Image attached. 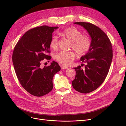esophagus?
Here are the masks:
<instances>
[{
  "instance_id": "esophagus-1",
  "label": "esophagus",
  "mask_w": 126,
  "mask_h": 126,
  "mask_svg": "<svg viewBox=\"0 0 126 126\" xmlns=\"http://www.w3.org/2000/svg\"><path fill=\"white\" fill-rule=\"evenodd\" d=\"M61 69H67L68 68L67 67L65 66L64 65H61Z\"/></svg>"
}]
</instances>
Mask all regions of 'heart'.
<instances>
[{
  "instance_id": "obj_1",
  "label": "heart",
  "mask_w": 126,
  "mask_h": 126,
  "mask_svg": "<svg viewBox=\"0 0 126 126\" xmlns=\"http://www.w3.org/2000/svg\"><path fill=\"white\" fill-rule=\"evenodd\" d=\"M62 34L71 42V48L75 51L78 56H84L89 50L91 45L90 37L88 35H82V32L76 28H68L63 31ZM49 45L52 49L57 48L58 39L56 36L52 37ZM75 57V54L72 51H60L54 56L55 60L64 66L69 65Z\"/></svg>"
}]
</instances>
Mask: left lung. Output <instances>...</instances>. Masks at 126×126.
Segmentation results:
<instances>
[{
    "label": "left lung",
    "instance_id": "1",
    "mask_svg": "<svg viewBox=\"0 0 126 126\" xmlns=\"http://www.w3.org/2000/svg\"><path fill=\"white\" fill-rule=\"evenodd\" d=\"M74 23L83 26L91 39L89 50L80 59L86 63L85 69H82L81 66L74 68L76 75L72 81L76 90L87 94L100 87L106 78L113 57L112 45L107 35L96 25L83 22Z\"/></svg>",
    "mask_w": 126,
    "mask_h": 126
}]
</instances>
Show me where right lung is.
<instances>
[{"mask_svg": "<svg viewBox=\"0 0 126 126\" xmlns=\"http://www.w3.org/2000/svg\"><path fill=\"white\" fill-rule=\"evenodd\" d=\"M58 26H39L26 32L13 51L12 61L18 80L29 93L36 96L48 94L53 88L52 79L61 69L52 61L48 66L41 67L44 59L50 60V41Z\"/></svg>", "mask_w": 126, "mask_h": 126, "instance_id": "1", "label": "right lung"}]
</instances>
